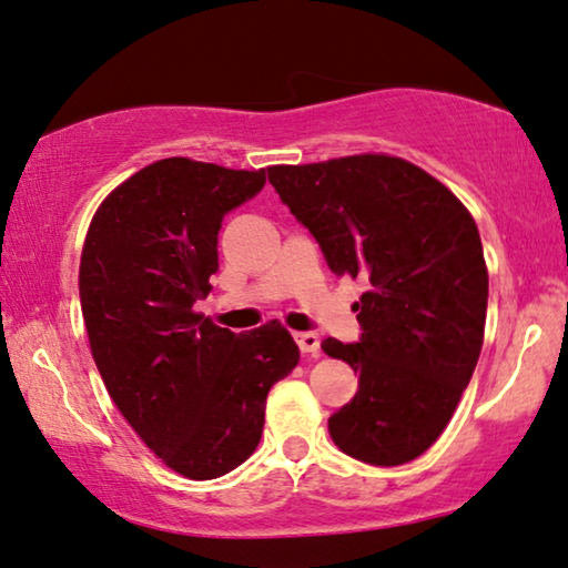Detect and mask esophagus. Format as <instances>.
<instances>
[{
  "instance_id": "1",
  "label": "esophagus",
  "mask_w": 568,
  "mask_h": 568,
  "mask_svg": "<svg viewBox=\"0 0 568 568\" xmlns=\"http://www.w3.org/2000/svg\"><path fill=\"white\" fill-rule=\"evenodd\" d=\"M295 342H298L303 354H311V357H318V352H321V338H318V334L301 332V334H295Z\"/></svg>"
}]
</instances>
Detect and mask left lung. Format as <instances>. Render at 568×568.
Wrapping results in <instances>:
<instances>
[{"instance_id":"left-lung-1","label":"left lung","mask_w":568,"mask_h":568,"mask_svg":"<svg viewBox=\"0 0 568 568\" xmlns=\"http://www.w3.org/2000/svg\"><path fill=\"white\" fill-rule=\"evenodd\" d=\"M267 178L332 273L367 283L354 303L359 342H321L359 375L328 434L359 462H413L444 434L485 342L477 224L442 181L385 152L270 165Z\"/></svg>"}]
</instances>
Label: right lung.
Masks as SVG:
<instances>
[{"mask_svg":"<svg viewBox=\"0 0 568 568\" xmlns=\"http://www.w3.org/2000/svg\"><path fill=\"white\" fill-rule=\"evenodd\" d=\"M262 185L265 168L158 160L101 201L83 242L79 293L99 375L134 434L189 479L250 459L270 387L301 359L281 321L234 334L193 311L219 270L224 214Z\"/></svg>","mask_w":568,"mask_h":568,"instance_id":"right-lung-1","label":"right lung"}]
</instances>
